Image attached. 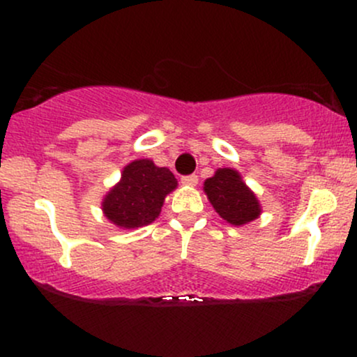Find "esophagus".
Returning a JSON list of instances; mask_svg holds the SVG:
<instances>
[{"mask_svg":"<svg viewBox=\"0 0 357 357\" xmlns=\"http://www.w3.org/2000/svg\"><path fill=\"white\" fill-rule=\"evenodd\" d=\"M181 181L184 184H188V186H196V184H198V176H196V174L184 176V178H181Z\"/></svg>","mask_w":357,"mask_h":357,"instance_id":"obj_1","label":"esophagus"}]
</instances>
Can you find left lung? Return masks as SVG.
Returning <instances> with one entry per match:
<instances>
[{"mask_svg":"<svg viewBox=\"0 0 357 357\" xmlns=\"http://www.w3.org/2000/svg\"><path fill=\"white\" fill-rule=\"evenodd\" d=\"M216 213L228 223L241 227L260 216L261 208L255 192L243 183L238 171L220 167L203 186Z\"/></svg>","mask_w":357,"mask_h":357,"instance_id":"8db88e82","label":"left lung"}]
</instances>
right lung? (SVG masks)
Listing matches in <instances>:
<instances>
[{
    "label": "right lung",
    "mask_w": 357,
    "mask_h": 357,
    "mask_svg": "<svg viewBox=\"0 0 357 357\" xmlns=\"http://www.w3.org/2000/svg\"><path fill=\"white\" fill-rule=\"evenodd\" d=\"M176 186L178 181L167 167H158L151 159H136L124 167L121 181L105 195L102 211L119 228L146 227L158 218L165 198Z\"/></svg>",
    "instance_id": "add662e5"
}]
</instances>
